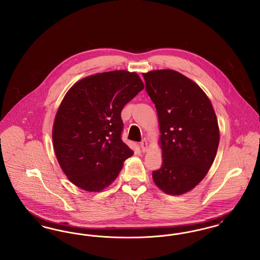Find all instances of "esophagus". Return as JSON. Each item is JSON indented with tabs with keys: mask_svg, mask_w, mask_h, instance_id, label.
<instances>
[{
	"mask_svg": "<svg viewBox=\"0 0 260 260\" xmlns=\"http://www.w3.org/2000/svg\"><path fill=\"white\" fill-rule=\"evenodd\" d=\"M140 148L142 150V152H146L147 149H148V143H147V140L146 139H143L141 142H140Z\"/></svg>",
	"mask_w": 260,
	"mask_h": 260,
	"instance_id": "esophagus-1",
	"label": "esophagus"
}]
</instances>
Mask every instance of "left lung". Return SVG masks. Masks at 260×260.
Returning <instances> with one entry per match:
<instances>
[{
  "label": "left lung",
  "instance_id": "1",
  "mask_svg": "<svg viewBox=\"0 0 260 260\" xmlns=\"http://www.w3.org/2000/svg\"><path fill=\"white\" fill-rule=\"evenodd\" d=\"M142 75L161 132L162 162L152 176L165 193L181 195L202 181L214 161L217 119L206 93L185 76L173 70Z\"/></svg>",
  "mask_w": 260,
  "mask_h": 260
}]
</instances>
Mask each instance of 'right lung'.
<instances>
[{
	"instance_id": "obj_1",
	"label": "right lung",
	"mask_w": 260,
	"mask_h": 260,
	"mask_svg": "<svg viewBox=\"0 0 260 260\" xmlns=\"http://www.w3.org/2000/svg\"><path fill=\"white\" fill-rule=\"evenodd\" d=\"M144 88L136 73L88 76L69 89L56 113L52 140L62 171L88 192L110 185L133 151L122 140L124 105Z\"/></svg>"
}]
</instances>
